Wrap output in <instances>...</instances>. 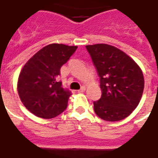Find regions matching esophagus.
Segmentation results:
<instances>
[{
  "instance_id": "obj_1",
  "label": "esophagus",
  "mask_w": 158,
  "mask_h": 158,
  "mask_svg": "<svg viewBox=\"0 0 158 158\" xmlns=\"http://www.w3.org/2000/svg\"><path fill=\"white\" fill-rule=\"evenodd\" d=\"M85 89H86L85 87V86H83V87H81V89L78 90V92H79V93L85 92Z\"/></svg>"
}]
</instances>
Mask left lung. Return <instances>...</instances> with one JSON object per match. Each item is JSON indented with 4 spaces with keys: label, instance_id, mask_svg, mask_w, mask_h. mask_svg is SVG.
I'll return each instance as SVG.
<instances>
[{
    "label": "left lung",
    "instance_id": "left-lung-1",
    "mask_svg": "<svg viewBox=\"0 0 158 158\" xmlns=\"http://www.w3.org/2000/svg\"><path fill=\"white\" fill-rule=\"evenodd\" d=\"M100 77L102 97L94 111L103 120L115 122L129 116L139 105L144 90L139 66L125 52L107 44L86 45Z\"/></svg>",
    "mask_w": 158,
    "mask_h": 158
}]
</instances>
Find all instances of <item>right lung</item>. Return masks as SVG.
I'll return each instance as SVG.
<instances>
[{
  "mask_svg": "<svg viewBox=\"0 0 158 158\" xmlns=\"http://www.w3.org/2000/svg\"><path fill=\"white\" fill-rule=\"evenodd\" d=\"M78 46L50 44L26 62L19 73L18 92L29 112L41 118L58 116L68 106L71 91L62 87L57 77L63 64Z\"/></svg>",
  "mask_w": 158,
  "mask_h": 158,
  "instance_id": "right-lung-1",
  "label": "right lung"
}]
</instances>
